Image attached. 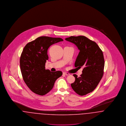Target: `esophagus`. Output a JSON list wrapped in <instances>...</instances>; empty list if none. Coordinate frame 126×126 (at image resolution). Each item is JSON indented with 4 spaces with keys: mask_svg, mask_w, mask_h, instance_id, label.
<instances>
[{
    "mask_svg": "<svg viewBox=\"0 0 126 126\" xmlns=\"http://www.w3.org/2000/svg\"><path fill=\"white\" fill-rule=\"evenodd\" d=\"M63 74H64V75H66V76H68V75H70V74H69V73L65 72H63Z\"/></svg>",
    "mask_w": 126,
    "mask_h": 126,
    "instance_id": "esophagus-1",
    "label": "esophagus"
}]
</instances>
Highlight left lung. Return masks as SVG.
I'll return each instance as SVG.
<instances>
[{"mask_svg":"<svg viewBox=\"0 0 126 126\" xmlns=\"http://www.w3.org/2000/svg\"><path fill=\"white\" fill-rule=\"evenodd\" d=\"M65 40L74 43L80 50L75 66H83V73L79 77L73 75L76 79L71 86L78 95H85L96 88L103 77L104 59L102 51L96 42L85 36H70Z\"/></svg>","mask_w":126,"mask_h":126,"instance_id":"1","label":"left lung"}]
</instances>
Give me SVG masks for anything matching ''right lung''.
Here are the masks:
<instances>
[{
  "instance_id": "obj_1",
  "label": "right lung",
  "mask_w": 126,
  "mask_h": 126,
  "mask_svg": "<svg viewBox=\"0 0 126 126\" xmlns=\"http://www.w3.org/2000/svg\"><path fill=\"white\" fill-rule=\"evenodd\" d=\"M63 41L60 38L41 36L28 43L20 59V69L25 83L32 92L44 95L50 91L55 82L62 75L61 71L52 72L45 69L48 60L47 50L51 45Z\"/></svg>"
}]
</instances>
